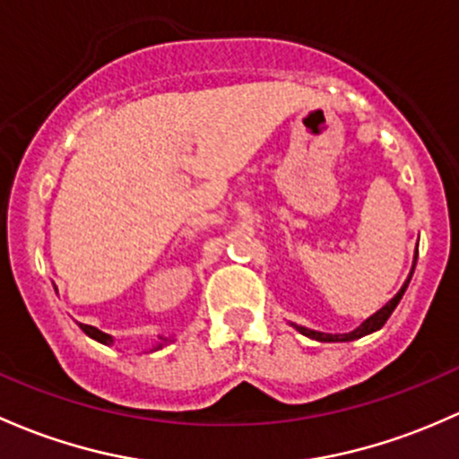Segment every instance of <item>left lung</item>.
I'll return each mask as SVG.
<instances>
[{
	"mask_svg": "<svg viewBox=\"0 0 459 459\" xmlns=\"http://www.w3.org/2000/svg\"><path fill=\"white\" fill-rule=\"evenodd\" d=\"M416 259H418V248H416ZM416 259H413V268H416ZM413 268H411V273H409L407 281L403 283V288H400L398 294H395V297L392 299V301H389L387 306H383V307H380V310L376 312V315H371L369 318H365V321L360 323V325L356 327L354 332H347V334H325V332H316V330H310V327L294 325V323H292V325L297 327V330L301 332L303 336H307V339L321 341V343H345V341H356V339H360V336H368V334H371V332L380 330V327H383L385 323H387V318L392 316V312L395 310V306H398V303H400V299H403L404 290H407L409 281H411Z\"/></svg>",
	"mask_w": 459,
	"mask_h": 459,
	"instance_id": "8db88e82",
	"label": "left lung"
}]
</instances>
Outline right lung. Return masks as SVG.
<instances>
[{
  "label": "right lung",
  "mask_w": 459,
  "mask_h": 459,
  "mask_svg": "<svg viewBox=\"0 0 459 459\" xmlns=\"http://www.w3.org/2000/svg\"><path fill=\"white\" fill-rule=\"evenodd\" d=\"M81 330H83L85 334L90 336V339L99 341V343H103V345H112V343H114L112 336L105 334V332H100V330H96V327H91V325H81ZM162 341H167V339H162ZM160 347H162V343H158L156 350H160Z\"/></svg>",
  "instance_id": "add662e5"
}]
</instances>
